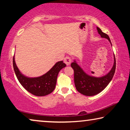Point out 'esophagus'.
Wrapping results in <instances>:
<instances>
[{
  "mask_svg": "<svg viewBox=\"0 0 130 130\" xmlns=\"http://www.w3.org/2000/svg\"><path fill=\"white\" fill-rule=\"evenodd\" d=\"M71 61H72V58H71L70 57H69V56L65 57L64 59V63L66 64V65H67V66L70 64Z\"/></svg>",
  "mask_w": 130,
  "mask_h": 130,
  "instance_id": "1",
  "label": "esophagus"
}]
</instances>
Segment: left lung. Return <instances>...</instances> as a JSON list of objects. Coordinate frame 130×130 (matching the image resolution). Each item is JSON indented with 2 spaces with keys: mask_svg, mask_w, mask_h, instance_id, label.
Wrapping results in <instances>:
<instances>
[{
  "mask_svg": "<svg viewBox=\"0 0 130 130\" xmlns=\"http://www.w3.org/2000/svg\"><path fill=\"white\" fill-rule=\"evenodd\" d=\"M99 34L102 38L108 39L111 44L109 37L103 32L100 28L97 27ZM112 45V44H111ZM114 63L111 70L106 75L102 77H94L86 74L74 60L71 64V67L74 70V81L76 88L80 93L85 96H94L102 92L111 81L115 72L116 61L114 54Z\"/></svg>",
  "mask_w": 130,
  "mask_h": 130,
  "instance_id": "obj_1",
  "label": "left lung"
}]
</instances>
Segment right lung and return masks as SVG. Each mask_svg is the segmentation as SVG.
Returning a JSON list of instances; mask_svg holds the SVG:
<instances>
[{
    "label": "right lung",
    "instance_id": "obj_1",
    "mask_svg": "<svg viewBox=\"0 0 130 130\" xmlns=\"http://www.w3.org/2000/svg\"><path fill=\"white\" fill-rule=\"evenodd\" d=\"M13 66L17 79L22 86L32 95L43 96L54 90L58 73L66 64L63 61H58L48 72L37 77H28L21 73L16 64L15 56L13 58Z\"/></svg>",
    "mask_w": 130,
    "mask_h": 130
}]
</instances>
